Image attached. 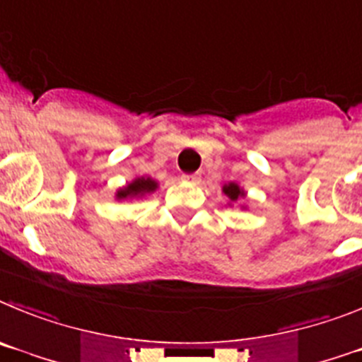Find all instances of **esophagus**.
<instances>
[{
  "label": "esophagus",
  "mask_w": 362,
  "mask_h": 362,
  "mask_svg": "<svg viewBox=\"0 0 362 362\" xmlns=\"http://www.w3.org/2000/svg\"><path fill=\"white\" fill-rule=\"evenodd\" d=\"M182 180L189 182V184H198V180H200V175H197V173H193V175H182Z\"/></svg>",
  "instance_id": "1"
}]
</instances>
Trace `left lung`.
<instances>
[{"label": "left lung", "mask_w": 362, "mask_h": 362, "mask_svg": "<svg viewBox=\"0 0 362 362\" xmlns=\"http://www.w3.org/2000/svg\"><path fill=\"white\" fill-rule=\"evenodd\" d=\"M221 193L229 198L227 205H230V207H233L236 202L245 200V198H247V191L242 187V185L236 184V182H227V184L221 185ZM240 207H242V209H247V205H240Z\"/></svg>", "instance_id": "1"}]
</instances>
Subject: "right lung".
I'll list each match as a JSON object with an SVG mask.
<instances>
[{
  "label": "right lung",
  "instance_id": "1",
  "mask_svg": "<svg viewBox=\"0 0 362 362\" xmlns=\"http://www.w3.org/2000/svg\"><path fill=\"white\" fill-rule=\"evenodd\" d=\"M158 189V182L153 180L151 177H136L126 185L119 187L115 191V200H139V198L146 197V194L155 193Z\"/></svg>",
  "mask_w": 362,
  "mask_h": 362
}]
</instances>
